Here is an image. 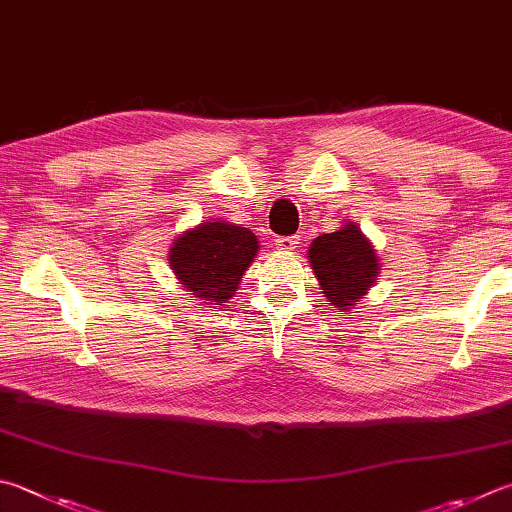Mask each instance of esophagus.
I'll return each mask as SVG.
<instances>
[{"mask_svg": "<svg viewBox=\"0 0 512 512\" xmlns=\"http://www.w3.org/2000/svg\"><path fill=\"white\" fill-rule=\"evenodd\" d=\"M276 249H281V252H296L298 247V236H278L274 240Z\"/></svg>", "mask_w": 512, "mask_h": 512, "instance_id": "1", "label": "esophagus"}]
</instances>
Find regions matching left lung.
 Returning a JSON list of instances; mask_svg holds the SVG:
<instances>
[{
	"mask_svg": "<svg viewBox=\"0 0 512 512\" xmlns=\"http://www.w3.org/2000/svg\"><path fill=\"white\" fill-rule=\"evenodd\" d=\"M307 254L327 301L341 310H352L379 276V256L354 223L314 238Z\"/></svg>",
	"mask_w": 512,
	"mask_h": 512,
	"instance_id": "8db88e82",
	"label": "left lung"
}]
</instances>
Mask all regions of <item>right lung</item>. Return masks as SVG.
<instances>
[{"label":"right lung","mask_w":512,"mask_h":512,"mask_svg":"<svg viewBox=\"0 0 512 512\" xmlns=\"http://www.w3.org/2000/svg\"><path fill=\"white\" fill-rule=\"evenodd\" d=\"M258 254V238L247 227L214 220L182 231L169 249V265L191 298L220 305L236 294L240 278Z\"/></svg>","instance_id":"obj_1"}]
</instances>
